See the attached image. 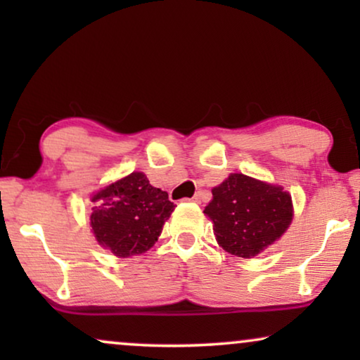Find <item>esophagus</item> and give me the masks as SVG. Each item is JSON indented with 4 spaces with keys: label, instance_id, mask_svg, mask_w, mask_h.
Returning a JSON list of instances; mask_svg holds the SVG:
<instances>
[{
    "label": "esophagus",
    "instance_id": "obj_1",
    "mask_svg": "<svg viewBox=\"0 0 360 360\" xmlns=\"http://www.w3.org/2000/svg\"><path fill=\"white\" fill-rule=\"evenodd\" d=\"M201 200H203V193H201V191H196L193 198H191V201H195V203H200Z\"/></svg>",
    "mask_w": 360,
    "mask_h": 360
}]
</instances>
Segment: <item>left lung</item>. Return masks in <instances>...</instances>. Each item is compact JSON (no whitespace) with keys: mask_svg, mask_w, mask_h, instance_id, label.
I'll list each match as a JSON object with an SVG mask.
<instances>
[{"mask_svg":"<svg viewBox=\"0 0 360 360\" xmlns=\"http://www.w3.org/2000/svg\"><path fill=\"white\" fill-rule=\"evenodd\" d=\"M211 191L213 200L205 214L213 221L218 244L238 257H254L292 223V196L282 186L231 174Z\"/></svg>","mask_w":360,"mask_h":360,"instance_id":"obj_1","label":"left lung"}]
</instances>
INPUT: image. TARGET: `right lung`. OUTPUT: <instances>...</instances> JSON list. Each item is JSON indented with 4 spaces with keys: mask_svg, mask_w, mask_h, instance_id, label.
I'll list each match as a JSON object with an SVG mask.
<instances>
[{
    "mask_svg": "<svg viewBox=\"0 0 360 360\" xmlns=\"http://www.w3.org/2000/svg\"><path fill=\"white\" fill-rule=\"evenodd\" d=\"M90 221L103 248L117 257L149 250L170 218L174 203L169 193L155 188L141 172L108 185L93 196Z\"/></svg>",
    "mask_w": 360,
    "mask_h": 360,
    "instance_id": "1",
    "label": "right lung"
}]
</instances>
